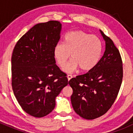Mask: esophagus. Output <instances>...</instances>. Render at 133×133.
<instances>
[{
  "mask_svg": "<svg viewBox=\"0 0 133 133\" xmlns=\"http://www.w3.org/2000/svg\"><path fill=\"white\" fill-rule=\"evenodd\" d=\"M72 78V76L71 75H67V78H68V80H69V81H70V80Z\"/></svg>",
  "mask_w": 133,
  "mask_h": 133,
  "instance_id": "obj_1",
  "label": "esophagus"
}]
</instances>
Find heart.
Instances as JSON below:
<instances>
[{
  "mask_svg": "<svg viewBox=\"0 0 133 133\" xmlns=\"http://www.w3.org/2000/svg\"><path fill=\"white\" fill-rule=\"evenodd\" d=\"M103 52L101 41L96 36L82 30L69 32L64 38V44L58 43L54 49V57L57 64L64 68L70 57L72 60L64 70L72 72L78 68L87 71L98 64Z\"/></svg>",
  "mask_w": 133,
  "mask_h": 133,
  "instance_id": "1",
  "label": "heart"
}]
</instances>
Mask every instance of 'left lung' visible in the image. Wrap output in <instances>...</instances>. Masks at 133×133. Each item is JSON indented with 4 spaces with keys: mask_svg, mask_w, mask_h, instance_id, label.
Returning a JSON list of instances; mask_svg holds the SVG:
<instances>
[{
    "mask_svg": "<svg viewBox=\"0 0 133 133\" xmlns=\"http://www.w3.org/2000/svg\"><path fill=\"white\" fill-rule=\"evenodd\" d=\"M105 50L98 64L87 73L69 81L73 90L70 99L75 112L92 120L104 115L112 107L121 86L123 62L113 41L101 30Z\"/></svg>",
    "mask_w": 133,
    "mask_h": 133,
    "instance_id": "1",
    "label": "left lung"
}]
</instances>
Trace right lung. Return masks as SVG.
<instances>
[{
  "label": "right lung",
  "mask_w": 133,
  "mask_h": 133,
  "mask_svg": "<svg viewBox=\"0 0 133 133\" xmlns=\"http://www.w3.org/2000/svg\"><path fill=\"white\" fill-rule=\"evenodd\" d=\"M61 28L57 21L36 24L18 40L12 55L14 95L22 109L36 118L52 112L55 98L68 84L53 55Z\"/></svg>",
  "instance_id": "add662e5"
}]
</instances>
